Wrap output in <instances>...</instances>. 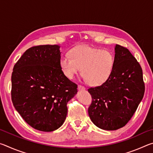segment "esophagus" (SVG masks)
Here are the masks:
<instances>
[{"label":"esophagus","instance_id":"1","mask_svg":"<svg viewBox=\"0 0 153 153\" xmlns=\"http://www.w3.org/2000/svg\"><path fill=\"white\" fill-rule=\"evenodd\" d=\"M78 89L81 90H84L85 89H86V88L83 86H81V85H78Z\"/></svg>","mask_w":153,"mask_h":153}]
</instances>
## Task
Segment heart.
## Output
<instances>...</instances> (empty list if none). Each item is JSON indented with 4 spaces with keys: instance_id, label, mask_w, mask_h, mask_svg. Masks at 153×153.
<instances>
[{
    "instance_id": "obj_1",
    "label": "heart",
    "mask_w": 153,
    "mask_h": 153,
    "mask_svg": "<svg viewBox=\"0 0 153 153\" xmlns=\"http://www.w3.org/2000/svg\"><path fill=\"white\" fill-rule=\"evenodd\" d=\"M70 58L62 56L59 64L65 76L73 79L82 68V74L92 86H99L108 79L114 67V56L110 51L79 45L69 51Z\"/></svg>"
}]
</instances>
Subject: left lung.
<instances>
[{
	"label": "left lung",
	"mask_w": 153,
	"mask_h": 153,
	"mask_svg": "<svg viewBox=\"0 0 153 153\" xmlns=\"http://www.w3.org/2000/svg\"><path fill=\"white\" fill-rule=\"evenodd\" d=\"M115 62L108 79L100 86L90 88V120L105 130H116L130 120L144 94L140 65L128 49L116 45Z\"/></svg>",
	"instance_id": "8db88e82"
}]
</instances>
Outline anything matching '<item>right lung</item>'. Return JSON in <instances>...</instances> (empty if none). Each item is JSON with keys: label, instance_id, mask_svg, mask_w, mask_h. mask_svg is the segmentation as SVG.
Segmentation results:
<instances>
[{"label": "right lung", "instance_id": "right-lung-1", "mask_svg": "<svg viewBox=\"0 0 153 153\" xmlns=\"http://www.w3.org/2000/svg\"><path fill=\"white\" fill-rule=\"evenodd\" d=\"M59 45L33 46L13 67L11 99L19 115L36 129L53 131L63 125L67 104L77 94V84L62 71Z\"/></svg>", "mask_w": 153, "mask_h": 153}]
</instances>
